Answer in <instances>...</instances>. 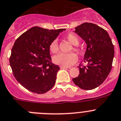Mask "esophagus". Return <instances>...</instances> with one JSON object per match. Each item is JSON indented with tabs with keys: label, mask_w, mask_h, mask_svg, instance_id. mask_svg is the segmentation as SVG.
Returning <instances> with one entry per match:
<instances>
[{
	"label": "esophagus",
	"mask_w": 121,
	"mask_h": 121,
	"mask_svg": "<svg viewBox=\"0 0 121 121\" xmlns=\"http://www.w3.org/2000/svg\"><path fill=\"white\" fill-rule=\"evenodd\" d=\"M60 68L61 69H68L69 68V67H65V66H60Z\"/></svg>",
	"instance_id": "esophagus-1"
}]
</instances>
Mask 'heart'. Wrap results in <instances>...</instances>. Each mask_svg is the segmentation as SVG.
Here are the masks:
<instances>
[{
  "mask_svg": "<svg viewBox=\"0 0 121 121\" xmlns=\"http://www.w3.org/2000/svg\"><path fill=\"white\" fill-rule=\"evenodd\" d=\"M65 38L72 45H74L72 49L80 54L82 51L79 47L76 46L79 43V39L77 35L72 33H70L66 35ZM49 50L53 54L57 53L58 51V45L57 40H54L51 42L49 45ZM78 58L77 55L74 52H71L69 54L60 53L53 57V61L55 64L65 67H69L72 66L78 61Z\"/></svg>",
  "mask_w": 121,
  "mask_h": 121,
  "instance_id": "obj_1",
  "label": "heart"
}]
</instances>
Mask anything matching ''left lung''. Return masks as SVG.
I'll return each mask as SVG.
<instances>
[{
	"label": "left lung",
	"mask_w": 121,
	"mask_h": 121,
	"mask_svg": "<svg viewBox=\"0 0 121 121\" xmlns=\"http://www.w3.org/2000/svg\"><path fill=\"white\" fill-rule=\"evenodd\" d=\"M74 32L87 44L83 62L88 65L80 64L79 74L72 80L82 90H93L105 81L111 70L113 45L108 32L95 24H82L75 27Z\"/></svg>",
	"instance_id": "obj_1"
}]
</instances>
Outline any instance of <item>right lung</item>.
<instances>
[{
	"label": "right lung",
	"instance_id": "add662e5",
	"mask_svg": "<svg viewBox=\"0 0 121 121\" xmlns=\"http://www.w3.org/2000/svg\"><path fill=\"white\" fill-rule=\"evenodd\" d=\"M63 30L34 27L15 42L10 66L17 81L29 91L41 94L55 85L60 67L52 63L49 45Z\"/></svg>",
	"mask_w": 121,
	"mask_h": 121
}]
</instances>
